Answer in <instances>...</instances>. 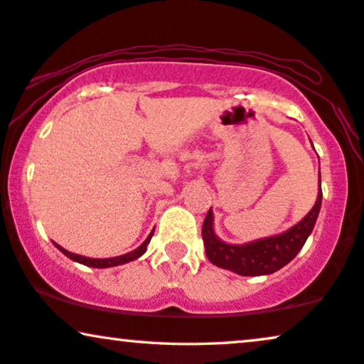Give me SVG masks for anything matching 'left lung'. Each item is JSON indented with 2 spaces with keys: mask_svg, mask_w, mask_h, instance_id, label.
Wrapping results in <instances>:
<instances>
[{
  "mask_svg": "<svg viewBox=\"0 0 364 364\" xmlns=\"http://www.w3.org/2000/svg\"><path fill=\"white\" fill-rule=\"evenodd\" d=\"M321 174H319V190L314 206L306 216L289 230L274 236L250 241L245 245H231L218 238L213 226V210L210 208L203 223V243L208 259L218 268L230 269L241 276H263L273 274L276 271L287 266L294 256L299 253L306 243L316 225L319 208H321Z\"/></svg>",
  "mask_w": 364,
  "mask_h": 364,
  "instance_id": "1",
  "label": "left lung"
}]
</instances>
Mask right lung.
Listing matches in <instances>:
<instances>
[{"mask_svg":"<svg viewBox=\"0 0 364 364\" xmlns=\"http://www.w3.org/2000/svg\"><path fill=\"white\" fill-rule=\"evenodd\" d=\"M154 230L149 232V236L146 240L143 241L141 246H138L136 250L129 251V253L126 255H121V256H114V258H88V256H83V255H76V253H71V251H68L60 246L58 243H55V246L58 250L61 251L63 255L68 256V258L76 261V263L80 264H85V266H91V268H111V266H119V264H126L129 263V261H134L138 259L139 256H143L146 253V246L149 245V241H151V236H153Z\"/></svg>","mask_w":364,"mask_h":364,"instance_id":"obj_1","label":"right lung"}]
</instances>
